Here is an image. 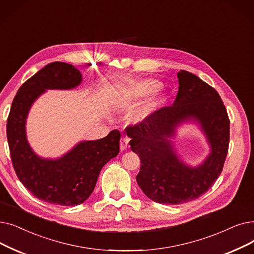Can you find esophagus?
<instances>
[{"label": "esophagus", "instance_id": "34e87169", "mask_svg": "<svg viewBox=\"0 0 254 254\" xmlns=\"http://www.w3.org/2000/svg\"><path fill=\"white\" fill-rule=\"evenodd\" d=\"M127 146H128V138L124 136L123 138L120 139V149L125 150V149L127 148Z\"/></svg>", "mask_w": 254, "mask_h": 254}]
</instances>
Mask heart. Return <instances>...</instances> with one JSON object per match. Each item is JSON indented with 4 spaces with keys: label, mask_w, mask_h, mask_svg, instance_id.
<instances>
[{
    "label": "heart",
    "mask_w": 254,
    "mask_h": 254,
    "mask_svg": "<svg viewBox=\"0 0 254 254\" xmlns=\"http://www.w3.org/2000/svg\"><path fill=\"white\" fill-rule=\"evenodd\" d=\"M121 91H123V95L127 101H133L135 98L139 97L143 93V91H144V85L137 83L128 84L123 87ZM165 101H166V96H165L164 93H159L158 95L152 96L145 104H143L141 107L137 108L130 113V120L135 121V123H140V121L144 120L156 111Z\"/></svg>",
    "instance_id": "obj_1"
}]
</instances>
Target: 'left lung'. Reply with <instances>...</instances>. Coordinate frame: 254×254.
<instances>
[{"mask_svg": "<svg viewBox=\"0 0 254 254\" xmlns=\"http://www.w3.org/2000/svg\"><path fill=\"white\" fill-rule=\"evenodd\" d=\"M178 79L172 106L126 128L130 149L141 162L137 183L148 198L163 204H182L204 194L222 172L229 144V118L219 93L189 71L181 70ZM189 120L200 125L211 147L196 168L178 158L170 140L176 127Z\"/></svg>", "mask_w": 254, "mask_h": 254, "instance_id": "8db88e82", "label": "left lung"}]
</instances>
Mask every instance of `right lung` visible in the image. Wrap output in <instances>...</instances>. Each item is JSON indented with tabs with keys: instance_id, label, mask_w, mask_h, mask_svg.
Segmentation results:
<instances>
[{
	"instance_id": "add662e5",
	"label": "right lung",
	"mask_w": 254,
	"mask_h": 254,
	"mask_svg": "<svg viewBox=\"0 0 254 254\" xmlns=\"http://www.w3.org/2000/svg\"><path fill=\"white\" fill-rule=\"evenodd\" d=\"M82 82L74 66L52 62L20 86L7 119V140L18 180L38 199L72 206L91 195L105 165L119 152L120 133L110 131L103 139L82 141L59 159H42L27 140L26 121L30 108L48 89H73Z\"/></svg>"
}]
</instances>
